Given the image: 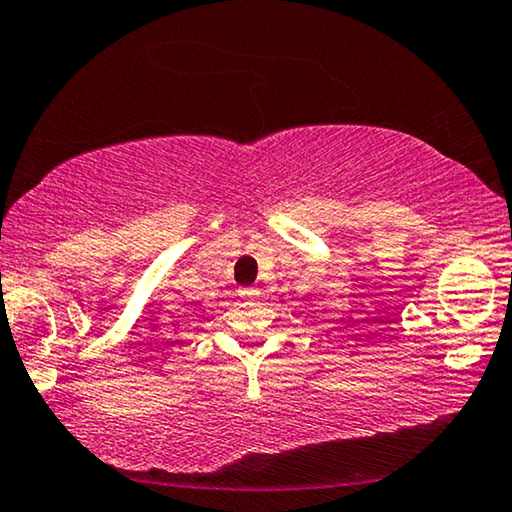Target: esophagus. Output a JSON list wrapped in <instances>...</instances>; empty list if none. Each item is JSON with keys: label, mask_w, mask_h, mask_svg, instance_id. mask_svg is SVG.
Listing matches in <instances>:
<instances>
[{"label": "esophagus", "mask_w": 512, "mask_h": 512, "mask_svg": "<svg viewBox=\"0 0 512 512\" xmlns=\"http://www.w3.org/2000/svg\"><path fill=\"white\" fill-rule=\"evenodd\" d=\"M258 293H261V291H258L256 286H244V289H240V298L242 300H256Z\"/></svg>", "instance_id": "34e87169"}]
</instances>
